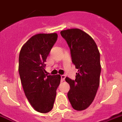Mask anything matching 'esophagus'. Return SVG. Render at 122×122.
<instances>
[{"label":"esophagus","mask_w":122,"mask_h":122,"mask_svg":"<svg viewBox=\"0 0 122 122\" xmlns=\"http://www.w3.org/2000/svg\"><path fill=\"white\" fill-rule=\"evenodd\" d=\"M65 77H66V76H64V75H62V76H61V82L64 81L65 79Z\"/></svg>","instance_id":"esophagus-1"}]
</instances>
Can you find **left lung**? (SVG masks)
I'll return each mask as SVG.
<instances>
[{
	"instance_id": "8db88e82",
	"label": "left lung",
	"mask_w": 122,
	"mask_h": 122,
	"mask_svg": "<svg viewBox=\"0 0 122 122\" xmlns=\"http://www.w3.org/2000/svg\"><path fill=\"white\" fill-rule=\"evenodd\" d=\"M61 35L66 41L72 63L78 69L76 79L65 78L70 86L68 98L74 109L84 110L93 101L100 84V52L93 39L79 29L61 30Z\"/></svg>"
}]
</instances>
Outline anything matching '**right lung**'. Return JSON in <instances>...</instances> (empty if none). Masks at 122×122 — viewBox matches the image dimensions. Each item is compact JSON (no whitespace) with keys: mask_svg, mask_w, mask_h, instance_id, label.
I'll return each mask as SVG.
<instances>
[{"mask_svg":"<svg viewBox=\"0 0 122 122\" xmlns=\"http://www.w3.org/2000/svg\"><path fill=\"white\" fill-rule=\"evenodd\" d=\"M57 39L56 33L36 34L22 46L19 54L18 71L25 95L41 113L52 109L61 81L59 75L45 74V62Z\"/></svg>","mask_w":122,"mask_h":122,"instance_id":"add662e5","label":"right lung"}]
</instances>
